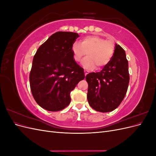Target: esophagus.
<instances>
[{
  "instance_id": "obj_1",
  "label": "esophagus",
  "mask_w": 156,
  "mask_h": 156,
  "mask_svg": "<svg viewBox=\"0 0 156 156\" xmlns=\"http://www.w3.org/2000/svg\"><path fill=\"white\" fill-rule=\"evenodd\" d=\"M84 75H85V76H86V75L88 73V71L84 70Z\"/></svg>"
}]
</instances>
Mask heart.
<instances>
[{"label":"heart","mask_w":156,"mask_h":156,"mask_svg":"<svg viewBox=\"0 0 156 156\" xmlns=\"http://www.w3.org/2000/svg\"><path fill=\"white\" fill-rule=\"evenodd\" d=\"M115 45L111 41L105 40L96 36H87L72 45V51L75 62H80L86 53L87 56L82 61L84 69L92 70L103 68L111 61L114 53Z\"/></svg>","instance_id":"obj_1"}]
</instances>
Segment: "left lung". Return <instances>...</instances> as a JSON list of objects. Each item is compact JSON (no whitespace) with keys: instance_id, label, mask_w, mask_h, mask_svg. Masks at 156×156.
<instances>
[{"instance_id":"1","label":"left lung","mask_w":156,"mask_h":156,"mask_svg":"<svg viewBox=\"0 0 156 156\" xmlns=\"http://www.w3.org/2000/svg\"><path fill=\"white\" fill-rule=\"evenodd\" d=\"M86 80L87 100L91 107L101 112L115 110L124 100L129 82L125 51L116 44L109 63L100 72L88 73Z\"/></svg>"}]
</instances>
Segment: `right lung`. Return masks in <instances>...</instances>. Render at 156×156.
<instances>
[{"instance_id": "1", "label": "right lung", "mask_w": 156, "mask_h": 156, "mask_svg": "<svg viewBox=\"0 0 156 156\" xmlns=\"http://www.w3.org/2000/svg\"><path fill=\"white\" fill-rule=\"evenodd\" d=\"M79 36L75 32H56L34 56L29 76L31 92L37 104L47 111L66 107L71 101L70 92L85 77L72 51Z\"/></svg>"}]
</instances>
